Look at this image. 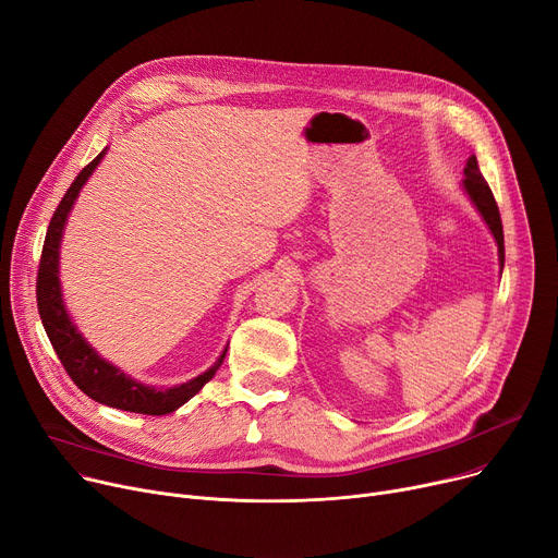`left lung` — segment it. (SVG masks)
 <instances>
[{
  "mask_svg": "<svg viewBox=\"0 0 558 558\" xmlns=\"http://www.w3.org/2000/svg\"><path fill=\"white\" fill-rule=\"evenodd\" d=\"M466 178H464V191L469 193V198L473 201V205L477 207V211L482 214L484 222L488 225L490 234H494L496 243H498V256H500V266H505V234H502V220H500V211L496 205L494 193H490L486 180L480 173L477 159L475 155L469 157L466 169H464Z\"/></svg>",
  "mask_w": 558,
  "mask_h": 558,
  "instance_id": "obj_1",
  "label": "left lung"
}]
</instances>
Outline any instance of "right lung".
Masks as SVG:
<instances>
[{"instance_id":"add662e5","label":"right lung","mask_w":558,"mask_h":558,"mask_svg":"<svg viewBox=\"0 0 558 558\" xmlns=\"http://www.w3.org/2000/svg\"><path fill=\"white\" fill-rule=\"evenodd\" d=\"M104 155L106 150L98 153L76 175L68 193L62 195L58 209L53 211V218L49 222L47 236H45V245H43L40 268H38V283H36L38 313L64 372L70 374V378L78 385L83 395H87L96 403H104L125 412L153 414V416L169 414V412H175L180 405H184L191 397L198 395V391L205 387V383L214 378V374L222 365L227 349L216 360L214 367H209L201 376H195L193 380L182 383L178 387H150L125 376L121 369H117L114 365L108 363V360L98 355L76 331V326L72 324L62 304L60 281H58V247L62 239V227L68 222L70 209L76 203L83 184L96 169V163L104 159Z\"/></svg>"}]
</instances>
